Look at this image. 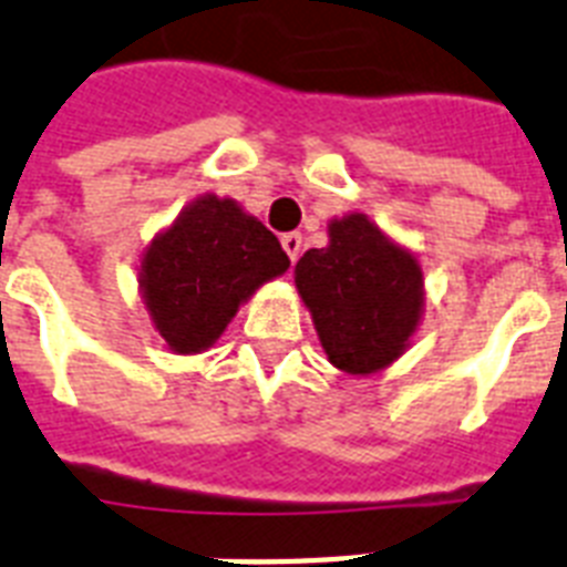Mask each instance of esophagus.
<instances>
[{
  "mask_svg": "<svg viewBox=\"0 0 567 567\" xmlns=\"http://www.w3.org/2000/svg\"><path fill=\"white\" fill-rule=\"evenodd\" d=\"M282 250L288 252V259L297 261L299 252H302V236H299V233H285V236H282Z\"/></svg>",
  "mask_w": 567,
  "mask_h": 567,
  "instance_id": "obj_1",
  "label": "esophagus"
}]
</instances>
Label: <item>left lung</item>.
<instances>
[{
	"mask_svg": "<svg viewBox=\"0 0 567 567\" xmlns=\"http://www.w3.org/2000/svg\"><path fill=\"white\" fill-rule=\"evenodd\" d=\"M293 274L338 370L367 375L402 355L422 315V270L367 215L331 220L329 244L308 250Z\"/></svg>",
	"mask_w": 567,
	"mask_h": 567,
	"instance_id": "8db88e82",
	"label": "left lung"
}]
</instances>
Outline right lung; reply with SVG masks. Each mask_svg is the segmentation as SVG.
<instances>
[{
  "mask_svg": "<svg viewBox=\"0 0 567 567\" xmlns=\"http://www.w3.org/2000/svg\"><path fill=\"white\" fill-rule=\"evenodd\" d=\"M279 238L229 197H197L142 256L140 288L179 355L212 347L259 285L288 270Z\"/></svg>",
  "mask_w": 567,
  "mask_h": 567,
  "instance_id": "add662e5",
  "label": "right lung"
}]
</instances>
